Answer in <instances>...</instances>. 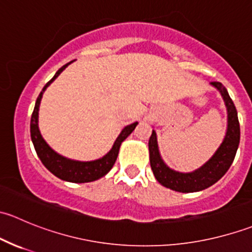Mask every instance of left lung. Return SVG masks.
<instances>
[{"instance_id": "left-lung-1", "label": "left lung", "mask_w": 252, "mask_h": 252, "mask_svg": "<svg viewBox=\"0 0 252 252\" xmlns=\"http://www.w3.org/2000/svg\"><path fill=\"white\" fill-rule=\"evenodd\" d=\"M211 84L220 90L224 98L228 110V129L222 145L207 163L192 173L175 172L173 169L168 168L162 161L158 147H157L155 130H152L151 136H150V163H151V169L154 172L155 178L159 184L175 190V191L194 192L211 187L225 174V172L229 169L230 164L234 161L239 141H240V126H239L238 112H236L234 102L230 98L227 89L220 81H212Z\"/></svg>"}]
</instances>
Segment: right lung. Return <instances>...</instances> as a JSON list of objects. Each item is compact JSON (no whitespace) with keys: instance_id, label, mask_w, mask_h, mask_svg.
I'll use <instances>...</instances> for the list:
<instances>
[{"instance_id":"1","label":"right lung","mask_w":252,"mask_h":252,"mask_svg":"<svg viewBox=\"0 0 252 252\" xmlns=\"http://www.w3.org/2000/svg\"><path fill=\"white\" fill-rule=\"evenodd\" d=\"M73 62V61H72ZM72 62L67 63V64L63 65L62 68L58 69V72L56 73L55 77L51 79L50 81L44 86L42 91L40 93V95L37 96L36 103H35L34 112L32 114V121H30V134H32V140L34 144L35 151H36L37 156L41 159V162L44 163V166L46 167L51 173H53L56 177H58L62 180H67V182L72 183H88V182H94V180L98 179V178L103 177L111 171V168L113 167L114 162H116L117 156H118L119 147L121 144L128 138L131 134V131L135 129V126H138V123H133L130 126H126V128L122 130V133L119 134V136L117 138V140L114 141L113 147L110 152H108L106 156H103L102 158L96 159V161L91 162H79V161H73V159H68L65 157L61 156L57 152L53 151L50 146L46 144V141L42 139L41 134H40L39 126H37V117H39V106L40 101H41L42 94L46 90V88L55 80L58 75L61 74V72L65 69L68 64H70Z\"/></svg>"}]
</instances>
